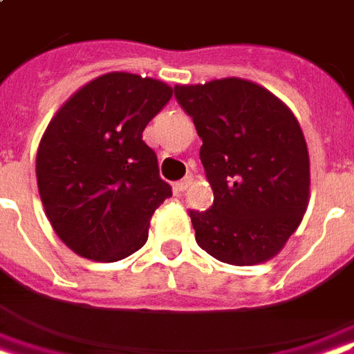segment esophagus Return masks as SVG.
I'll use <instances>...</instances> for the list:
<instances>
[{
  "label": "esophagus",
  "mask_w": 354,
  "mask_h": 354,
  "mask_svg": "<svg viewBox=\"0 0 354 354\" xmlns=\"http://www.w3.org/2000/svg\"><path fill=\"white\" fill-rule=\"evenodd\" d=\"M190 183H192V175H187L185 179H180L175 183V190H177V192H185V190L190 187Z\"/></svg>",
  "instance_id": "esophagus-1"
}]
</instances>
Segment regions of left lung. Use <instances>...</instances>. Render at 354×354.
<instances>
[{
    "instance_id": "8db88e82",
    "label": "left lung",
    "mask_w": 354,
    "mask_h": 354,
    "mask_svg": "<svg viewBox=\"0 0 354 354\" xmlns=\"http://www.w3.org/2000/svg\"><path fill=\"white\" fill-rule=\"evenodd\" d=\"M201 138L199 158L214 194L190 211L196 243L239 267L280 252L306 212L310 156L297 117L265 87L243 78L175 86Z\"/></svg>"
}]
</instances>
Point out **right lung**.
I'll list each match as a JSON object with an SVG mask.
<instances>
[{"mask_svg":"<svg viewBox=\"0 0 354 354\" xmlns=\"http://www.w3.org/2000/svg\"><path fill=\"white\" fill-rule=\"evenodd\" d=\"M171 93L160 80L108 73L52 117L37 151V185L57 237L78 256L119 261L147 243L171 187L142 134Z\"/></svg>","mask_w":354,"mask_h":354,"instance_id":"obj_1","label":"right lung"}]
</instances>
